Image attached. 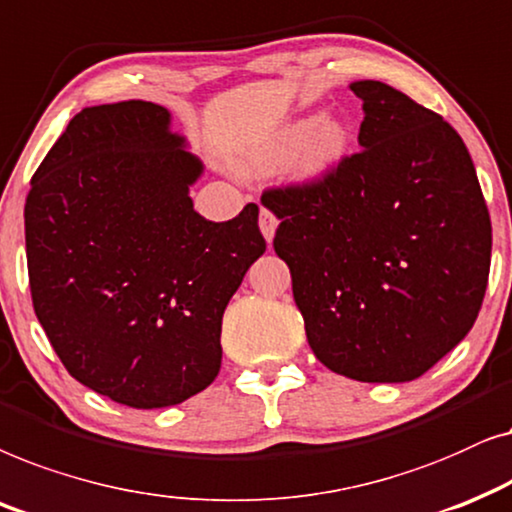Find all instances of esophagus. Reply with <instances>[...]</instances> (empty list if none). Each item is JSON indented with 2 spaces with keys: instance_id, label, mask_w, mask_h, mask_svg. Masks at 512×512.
<instances>
[{
  "instance_id": "obj_1",
  "label": "esophagus",
  "mask_w": 512,
  "mask_h": 512,
  "mask_svg": "<svg viewBox=\"0 0 512 512\" xmlns=\"http://www.w3.org/2000/svg\"><path fill=\"white\" fill-rule=\"evenodd\" d=\"M276 227H278V220H276V215L271 213V210L262 208V210H260V231H262V236L267 238V243H269V245H271V241H274Z\"/></svg>"
}]
</instances>
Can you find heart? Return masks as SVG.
<instances>
[{
	"instance_id": "1",
	"label": "heart",
	"mask_w": 512,
	"mask_h": 512,
	"mask_svg": "<svg viewBox=\"0 0 512 512\" xmlns=\"http://www.w3.org/2000/svg\"><path fill=\"white\" fill-rule=\"evenodd\" d=\"M351 131L337 117H304L290 121L281 131L269 138L260 152L248 163L255 173L271 170L290 163V177L302 185L325 180L349 152Z\"/></svg>"
}]
</instances>
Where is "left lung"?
Listing matches in <instances>:
<instances>
[{"label":"left lung","instance_id":"1","mask_svg":"<svg viewBox=\"0 0 512 512\" xmlns=\"http://www.w3.org/2000/svg\"><path fill=\"white\" fill-rule=\"evenodd\" d=\"M360 152L325 180L271 189L274 250L311 351L327 370L403 384L473 327L492 262V222L473 159L440 114L384 81H353Z\"/></svg>","mask_w":512,"mask_h":512}]
</instances>
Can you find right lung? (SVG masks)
Instances as JSON below:
<instances>
[{
	"label": "right lung",
	"mask_w": 512,
	"mask_h": 512,
	"mask_svg": "<svg viewBox=\"0 0 512 512\" xmlns=\"http://www.w3.org/2000/svg\"><path fill=\"white\" fill-rule=\"evenodd\" d=\"M203 163L166 107H84L32 175V304L67 372L135 410L185 403L222 365V316L267 243L248 203L210 222Z\"/></svg>",
	"instance_id": "add662e5"
}]
</instances>
